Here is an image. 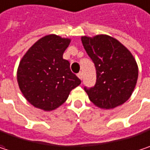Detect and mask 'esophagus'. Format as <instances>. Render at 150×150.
<instances>
[{
  "instance_id": "34e87169",
  "label": "esophagus",
  "mask_w": 150,
  "mask_h": 150,
  "mask_svg": "<svg viewBox=\"0 0 150 150\" xmlns=\"http://www.w3.org/2000/svg\"><path fill=\"white\" fill-rule=\"evenodd\" d=\"M77 76L79 77V79H80V80H82V77H83V73H82V72H80V73L77 75Z\"/></svg>"
}]
</instances>
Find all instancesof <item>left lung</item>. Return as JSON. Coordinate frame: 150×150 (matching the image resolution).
Masks as SVG:
<instances>
[{"mask_svg":"<svg viewBox=\"0 0 150 150\" xmlns=\"http://www.w3.org/2000/svg\"><path fill=\"white\" fill-rule=\"evenodd\" d=\"M81 41L97 72L95 86L84 87L89 99L103 110L123 104L132 96L137 81L134 57L119 40L107 35L81 36Z\"/></svg>","mask_w":150,"mask_h":150,"instance_id":"1","label":"left lung"}]
</instances>
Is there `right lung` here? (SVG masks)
<instances>
[{"instance_id":"right-lung-1","label":"right lung","mask_w":150,"mask_h":150,"mask_svg":"<svg viewBox=\"0 0 150 150\" xmlns=\"http://www.w3.org/2000/svg\"><path fill=\"white\" fill-rule=\"evenodd\" d=\"M70 39L47 35L38 40L22 57L17 71L20 91L34 107L56 110L66 101L81 80L63 58Z\"/></svg>"}]
</instances>
